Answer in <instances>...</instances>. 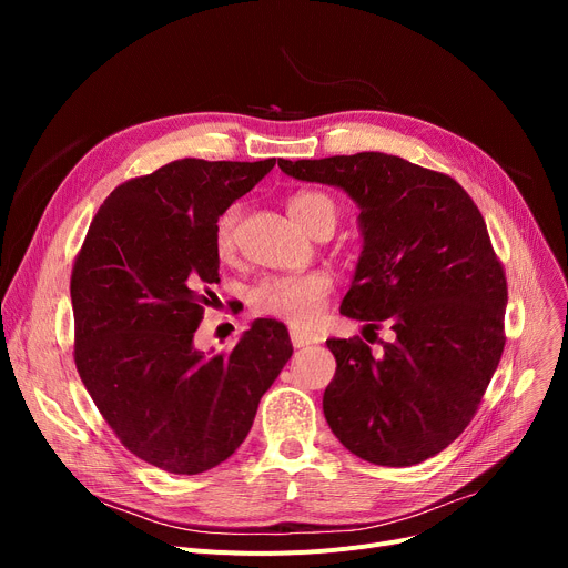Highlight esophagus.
Returning <instances> with one entry per match:
<instances>
[{"label":"esophagus","instance_id":"obj_1","mask_svg":"<svg viewBox=\"0 0 568 568\" xmlns=\"http://www.w3.org/2000/svg\"><path fill=\"white\" fill-rule=\"evenodd\" d=\"M290 341L294 347H308L313 343H317L320 338L315 334H308V332H300V329H292L290 332Z\"/></svg>","mask_w":568,"mask_h":568}]
</instances>
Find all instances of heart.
I'll return each instance as SVG.
<instances>
[{"label":"heart","mask_w":568,"mask_h":568,"mask_svg":"<svg viewBox=\"0 0 568 568\" xmlns=\"http://www.w3.org/2000/svg\"><path fill=\"white\" fill-rule=\"evenodd\" d=\"M287 209L292 219L304 230L315 234L317 230H332L338 225V204L332 195L322 191H302L290 197ZM242 219L239 204L227 206L214 227V244L219 255H230L236 244V227ZM334 292V278L324 272H308L300 276H272L255 283L248 292V304L255 315L274 317L290 326L313 324L324 306L329 304Z\"/></svg>","instance_id":"1"}]
</instances>
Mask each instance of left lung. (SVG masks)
I'll use <instances>...</instances> for the list:
<instances>
[{
  "label": "left lung",
  "instance_id": "left-lung-1",
  "mask_svg": "<svg viewBox=\"0 0 568 568\" xmlns=\"http://www.w3.org/2000/svg\"><path fill=\"white\" fill-rule=\"evenodd\" d=\"M278 165L359 204L364 251L341 313L394 332L377 356L359 336L326 341V424L373 465L424 463L474 419L506 343L509 290L479 206L454 176L379 152Z\"/></svg>",
  "mask_w": 568,
  "mask_h": 568
}]
</instances>
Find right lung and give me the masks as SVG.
I'll return each instance as SVG.
<instances>
[{
  "mask_svg": "<svg viewBox=\"0 0 568 568\" xmlns=\"http://www.w3.org/2000/svg\"><path fill=\"white\" fill-rule=\"evenodd\" d=\"M274 159L172 161L119 184L71 272L73 359L84 389L131 454L170 474L227 460L292 356L283 322L255 320L230 352L193 334L219 283L214 227Z\"/></svg>",
  "mask_w": 568,
  "mask_h": 568,
  "instance_id": "obj_1",
  "label": "right lung"
}]
</instances>
